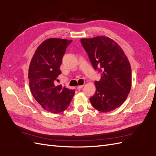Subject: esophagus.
Instances as JSON below:
<instances>
[{
  "mask_svg": "<svg viewBox=\"0 0 156 156\" xmlns=\"http://www.w3.org/2000/svg\"><path fill=\"white\" fill-rule=\"evenodd\" d=\"M83 86H84L83 85H78V86H77V90H80L83 88Z\"/></svg>",
  "mask_w": 156,
  "mask_h": 156,
  "instance_id": "obj_1",
  "label": "esophagus"
}]
</instances>
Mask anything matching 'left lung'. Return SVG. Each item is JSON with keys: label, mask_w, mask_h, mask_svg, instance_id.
Instances as JSON below:
<instances>
[{"label": "left lung", "mask_w": 156, "mask_h": 156, "mask_svg": "<svg viewBox=\"0 0 156 156\" xmlns=\"http://www.w3.org/2000/svg\"><path fill=\"white\" fill-rule=\"evenodd\" d=\"M94 69L101 72V78L94 82L96 92L90 97L93 107L102 112L119 107L126 99L132 86L130 62L115 41L106 36L82 38Z\"/></svg>", "instance_id": "obj_1"}]
</instances>
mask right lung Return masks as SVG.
Here are the masks:
<instances>
[{"mask_svg":"<svg viewBox=\"0 0 156 156\" xmlns=\"http://www.w3.org/2000/svg\"><path fill=\"white\" fill-rule=\"evenodd\" d=\"M71 41L60 38L44 41L36 49L29 66L30 91L42 108L52 113L66 111L75 94V90L55 83L62 73L59 67L66 48Z\"/></svg>","mask_w":156,"mask_h":156,"instance_id":"1","label":"right lung"}]
</instances>
